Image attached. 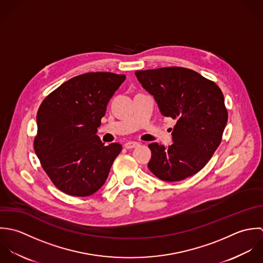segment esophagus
<instances>
[{"instance_id":"esophagus-1","label":"esophagus","mask_w":263,"mask_h":263,"mask_svg":"<svg viewBox=\"0 0 263 263\" xmlns=\"http://www.w3.org/2000/svg\"><path fill=\"white\" fill-rule=\"evenodd\" d=\"M138 145H139V143H138V142H135V141H129V142L125 143V147H126L127 149L135 148V147H137Z\"/></svg>"}]
</instances>
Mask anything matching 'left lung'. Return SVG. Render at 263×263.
Instances as JSON below:
<instances>
[{"label": "left lung", "mask_w": 263, "mask_h": 263, "mask_svg": "<svg viewBox=\"0 0 263 263\" xmlns=\"http://www.w3.org/2000/svg\"><path fill=\"white\" fill-rule=\"evenodd\" d=\"M159 111L177 120L173 144L148 145V168L158 179L176 182L198 173L218 147L228 122L220 88L199 73L182 67L136 71Z\"/></svg>", "instance_id": "left-lung-1"}]
</instances>
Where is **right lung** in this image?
<instances>
[{
	"instance_id": "1",
	"label": "right lung",
	"mask_w": 263,
	"mask_h": 263,
	"mask_svg": "<svg viewBox=\"0 0 263 263\" xmlns=\"http://www.w3.org/2000/svg\"><path fill=\"white\" fill-rule=\"evenodd\" d=\"M125 78L110 72L85 73L64 82L40 106L34 152L62 192L85 197L105 184L122 145H105L97 132Z\"/></svg>"
}]
</instances>
